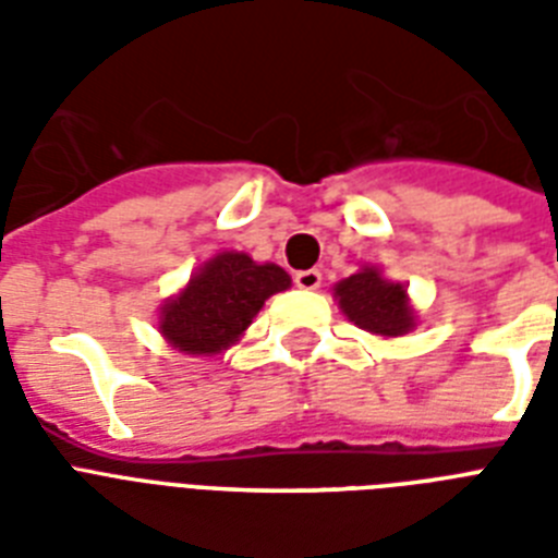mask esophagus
Returning <instances> with one entry per match:
<instances>
[{
  "label": "esophagus",
  "mask_w": 558,
  "mask_h": 558,
  "mask_svg": "<svg viewBox=\"0 0 558 558\" xmlns=\"http://www.w3.org/2000/svg\"><path fill=\"white\" fill-rule=\"evenodd\" d=\"M295 287L298 289H310V292H313V289L322 287V271H318V269L298 271V275H295Z\"/></svg>",
  "instance_id": "obj_1"
}]
</instances>
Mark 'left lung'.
Here are the masks:
<instances>
[{
  "label": "left lung",
  "mask_w": 558,
  "mask_h": 558,
  "mask_svg": "<svg viewBox=\"0 0 558 558\" xmlns=\"http://www.w3.org/2000/svg\"><path fill=\"white\" fill-rule=\"evenodd\" d=\"M332 298L339 301L348 322L371 336L402 339L416 327V310L408 298V287L385 278L379 266H362L356 275L339 280L332 287Z\"/></svg>",
  "instance_id": "obj_1"
}]
</instances>
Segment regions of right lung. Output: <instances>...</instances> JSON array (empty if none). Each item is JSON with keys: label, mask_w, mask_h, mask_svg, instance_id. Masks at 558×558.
Here are the masks:
<instances>
[{"label": "right lung", "mask_w": 558, "mask_h": 558, "mask_svg": "<svg viewBox=\"0 0 558 558\" xmlns=\"http://www.w3.org/2000/svg\"><path fill=\"white\" fill-rule=\"evenodd\" d=\"M292 287L278 263L245 252H217L159 306V332L185 356H219L234 348L271 295Z\"/></svg>", "instance_id": "right-lung-1"}]
</instances>
